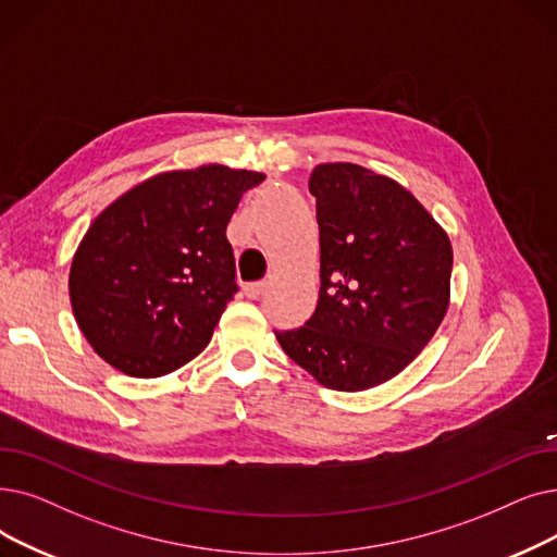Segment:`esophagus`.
Returning a JSON list of instances; mask_svg holds the SVG:
<instances>
[{
	"instance_id": "1",
	"label": "esophagus",
	"mask_w": 557,
	"mask_h": 557,
	"mask_svg": "<svg viewBox=\"0 0 557 557\" xmlns=\"http://www.w3.org/2000/svg\"><path fill=\"white\" fill-rule=\"evenodd\" d=\"M263 292H265V282H252V284H246V286H244V294H246V298H250V300H257Z\"/></svg>"
}]
</instances>
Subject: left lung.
Here are the masks:
<instances>
[{
  "mask_svg": "<svg viewBox=\"0 0 557 557\" xmlns=\"http://www.w3.org/2000/svg\"><path fill=\"white\" fill-rule=\"evenodd\" d=\"M321 230V292L311 319L275 332L282 350L334 392L396 377L450 305L446 230L396 180L364 165L319 163L309 177Z\"/></svg>",
  "mask_w": 557,
  "mask_h": 557,
  "instance_id": "obj_1",
  "label": "left lung"
}]
</instances>
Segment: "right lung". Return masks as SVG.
<instances>
[{"label": "right lung", "mask_w": 557, "mask_h": 557, "mask_svg": "<svg viewBox=\"0 0 557 557\" xmlns=\"http://www.w3.org/2000/svg\"><path fill=\"white\" fill-rule=\"evenodd\" d=\"M263 173L205 163L145 180L86 230L70 305L90 348L132 377L198 357L236 294L227 223Z\"/></svg>", "instance_id": "add662e5"}]
</instances>
